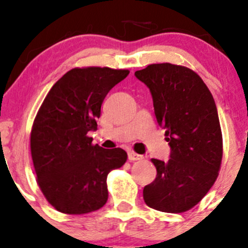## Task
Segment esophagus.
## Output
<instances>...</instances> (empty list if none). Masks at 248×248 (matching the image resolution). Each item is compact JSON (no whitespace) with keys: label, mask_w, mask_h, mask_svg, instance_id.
Here are the masks:
<instances>
[{"label":"esophagus","mask_w":248,"mask_h":248,"mask_svg":"<svg viewBox=\"0 0 248 248\" xmlns=\"http://www.w3.org/2000/svg\"><path fill=\"white\" fill-rule=\"evenodd\" d=\"M143 158V156L139 155V154H136L134 151H128V160L129 161H138V160H141Z\"/></svg>","instance_id":"1"}]
</instances>
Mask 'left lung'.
Returning <instances> with one entry per match:
<instances>
[{
	"instance_id": "1",
	"label": "left lung",
	"mask_w": 248,
	"mask_h": 248,
	"mask_svg": "<svg viewBox=\"0 0 248 248\" xmlns=\"http://www.w3.org/2000/svg\"><path fill=\"white\" fill-rule=\"evenodd\" d=\"M134 75L150 91L170 148L167 162L151 158L157 174L144 186V201L161 212H185L202 200L220 168L223 141L215 99L200 76L185 66L151 64Z\"/></svg>"
}]
</instances>
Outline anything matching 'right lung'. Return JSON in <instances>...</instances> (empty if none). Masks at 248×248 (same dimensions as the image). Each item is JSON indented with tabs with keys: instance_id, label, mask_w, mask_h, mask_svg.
<instances>
[{
	"instance_id": "add662e5",
	"label": "right lung",
	"mask_w": 248,
	"mask_h": 248,
	"mask_svg": "<svg viewBox=\"0 0 248 248\" xmlns=\"http://www.w3.org/2000/svg\"><path fill=\"white\" fill-rule=\"evenodd\" d=\"M129 74L110 68L73 69L54 83L31 129V156L48 202L68 215L99 210L108 201L107 177L127 160L121 148L93 145L103 100Z\"/></svg>"
}]
</instances>
